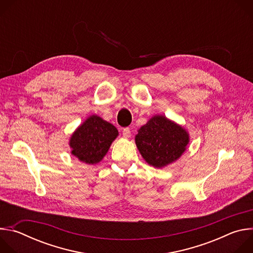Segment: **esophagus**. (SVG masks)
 Instances as JSON below:
<instances>
[{
  "mask_svg": "<svg viewBox=\"0 0 253 253\" xmlns=\"http://www.w3.org/2000/svg\"><path fill=\"white\" fill-rule=\"evenodd\" d=\"M122 134H123L124 138H129L131 136V131L129 128H124L122 131Z\"/></svg>",
  "mask_w": 253,
  "mask_h": 253,
  "instance_id": "1",
  "label": "esophagus"
}]
</instances>
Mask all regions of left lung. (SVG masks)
I'll list each match as a JSON object with an SVG mask.
<instances>
[{
  "label": "left lung",
  "instance_id": "left-lung-1",
  "mask_svg": "<svg viewBox=\"0 0 253 253\" xmlns=\"http://www.w3.org/2000/svg\"><path fill=\"white\" fill-rule=\"evenodd\" d=\"M135 143L144 160L155 168H162L184 153L189 134L165 116L155 115L138 130Z\"/></svg>",
  "mask_w": 253,
  "mask_h": 253
}]
</instances>
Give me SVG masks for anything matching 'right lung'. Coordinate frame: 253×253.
Instances as JSON below:
<instances>
[{
  "label": "right lung",
  "instance_id": "add662e5",
  "mask_svg": "<svg viewBox=\"0 0 253 253\" xmlns=\"http://www.w3.org/2000/svg\"><path fill=\"white\" fill-rule=\"evenodd\" d=\"M118 136L117 128L97 115L87 118L72 134L71 153L87 164L100 162Z\"/></svg>",
  "mask_w": 253,
  "mask_h": 253
}]
</instances>
